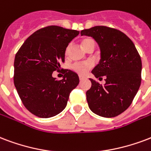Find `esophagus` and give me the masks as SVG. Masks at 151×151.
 <instances>
[{"mask_svg": "<svg viewBox=\"0 0 151 151\" xmlns=\"http://www.w3.org/2000/svg\"><path fill=\"white\" fill-rule=\"evenodd\" d=\"M79 78H80V80H83L85 79L84 76H79Z\"/></svg>", "mask_w": 151, "mask_h": 151, "instance_id": "obj_1", "label": "esophagus"}]
</instances>
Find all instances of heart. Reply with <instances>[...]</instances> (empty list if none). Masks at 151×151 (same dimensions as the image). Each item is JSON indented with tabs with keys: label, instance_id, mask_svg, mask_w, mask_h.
<instances>
[{
	"label": "heart",
	"instance_id": "obj_1",
	"mask_svg": "<svg viewBox=\"0 0 151 151\" xmlns=\"http://www.w3.org/2000/svg\"><path fill=\"white\" fill-rule=\"evenodd\" d=\"M81 45H82L83 48L84 50H88L90 47H96V41L92 39V38H84L81 40ZM69 47H67L65 50V55H68V53ZM93 64L90 62H84V63H75L72 64L71 68L74 71L79 75L83 76V75L87 74L89 70L92 68Z\"/></svg>",
	"mask_w": 151,
	"mask_h": 151
}]
</instances>
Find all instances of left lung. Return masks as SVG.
<instances>
[{
	"instance_id": "obj_1",
	"label": "left lung",
	"mask_w": 151,
	"mask_h": 151,
	"mask_svg": "<svg viewBox=\"0 0 151 151\" xmlns=\"http://www.w3.org/2000/svg\"><path fill=\"white\" fill-rule=\"evenodd\" d=\"M80 34L93 37L99 45L101 60L92 74L99 80L106 77L104 85L90 79L91 87L86 92L89 108L102 117H115L131 106L139 89L140 55L132 40L116 28L95 26Z\"/></svg>"
}]
</instances>
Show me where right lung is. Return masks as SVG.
<instances>
[{
	"label": "right lung",
	"instance_id": "1",
	"mask_svg": "<svg viewBox=\"0 0 151 151\" xmlns=\"http://www.w3.org/2000/svg\"><path fill=\"white\" fill-rule=\"evenodd\" d=\"M80 32L56 25L32 33L16 54L13 81L26 109L40 118L53 117L67 106L79 84L78 75L66 69L63 80L52 77L64 63L65 50Z\"/></svg>",
	"mask_w": 151,
	"mask_h": 151
}]
</instances>
